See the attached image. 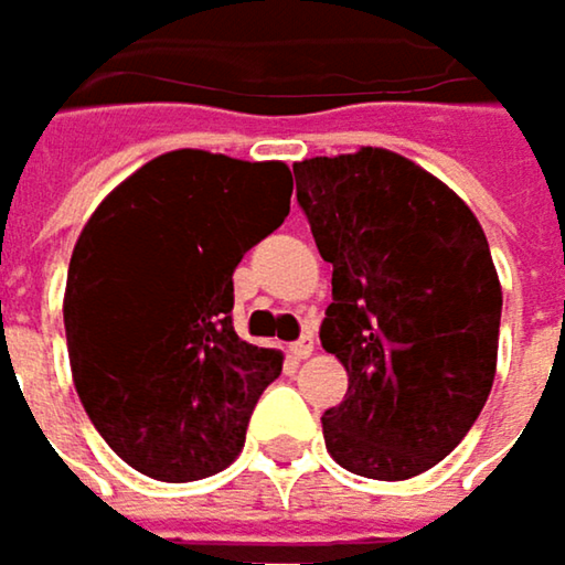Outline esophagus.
<instances>
[{"instance_id":"obj_1","label":"esophagus","mask_w":565,"mask_h":565,"mask_svg":"<svg viewBox=\"0 0 565 565\" xmlns=\"http://www.w3.org/2000/svg\"><path fill=\"white\" fill-rule=\"evenodd\" d=\"M287 353H290L294 360H307V356L313 353V337H310V333H307V337H300L297 343H290V350H287Z\"/></svg>"}]
</instances>
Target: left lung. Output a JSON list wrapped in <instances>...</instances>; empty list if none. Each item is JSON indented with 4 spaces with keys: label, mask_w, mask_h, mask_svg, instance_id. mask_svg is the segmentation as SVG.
I'll use <instances>...</instances> for the list:
<instances>
[{
    "label": "left lung",
    "mask_w": 565,
    "mask_h": 565,
    "mask_svg": "<svg viewBox=\"0 0 565 565\" xmlns=\"http://www.w3.org/2000/svg\"><path fill=\"white\" fill-rule=\"evenodd\" d=\"M297 202L333 265L320 343L350 376L323 412L333 461L405 481L458 448L498 370L501 281L475 212L412 160L363 147L294 163Z\"/></svg>",
    "instance_id": "8db88e82"
}]
</instances>
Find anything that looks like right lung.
Masks as SVG:
<instances>
[{
  "mask_svg": "<svg viewBox=\"0 0 565 565\" xmlns=\"http://www.w3.org/2000/svg\"><path fill=\"white\" fill-rule=\"evenodd\" d=\"M290 212V170L172 150L87 218L67 268L74 390L140 475L199 481L228 468L281 353L232 327V275Z\"/></svg>",
  "mask_w": 565,
  "mask_h": 565,
  "instance_id": "right-lung-1",
  "label": "right lung"
}]
</instances>
